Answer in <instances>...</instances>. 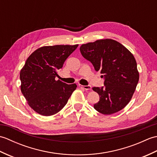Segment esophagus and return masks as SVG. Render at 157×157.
<instances>
[{
    "instance_id": "1",
    "label": "esophagus",
    "mask_w": 157,
    "mask_h": 157,
    "mask_svg": "<svg viewBox=\"0 0 157 157\" xmlns=\"http://www.w3.org/2000/svg\"><path fill=\"white\" fill-rule=\"evenodd\" d=\"M79 86L80 88L86 90H90L92 89V86H82L81 84H79Z\"/></svg>"
}]
</instances>
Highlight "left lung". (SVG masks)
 <instances>
[{"label": "left lung", "instance_id": "1", "mask_svg": "<svg viewBox=\"0 0 157 157\" xmlns=\"http://www.w3.org/2000/svg\"><path fill=\"white\" fill-rule=\"evenodd\" d=\"M79 50L105 78V86L92 88L100 96L94 108L104 115L121 111L131 101L139 81L134 55L121 43L112 39L82 44Z\"/></svg>", "mask_w": 157, "mask_h": 157}]
</instances>
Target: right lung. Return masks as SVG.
Returning <instances> with one entry per match:
<instances>
[{"label": "right lung", "instance_id": "right-lung-1", "mask_svg": "<svg viewBox=\"0 0 157 157\" xmlns=\"http://www.w3.org/2000/svg\"><path fill=\"white\" fill-rule=\"evenodd\" d=\"M78 44L42 46L26 60L20 71L21 90L29 106L44 116L59 112L67 102L75 84L56 80L57 71Z\"/></svg>", "mask_w": 157, "mask_h": 157}]
</instances>
